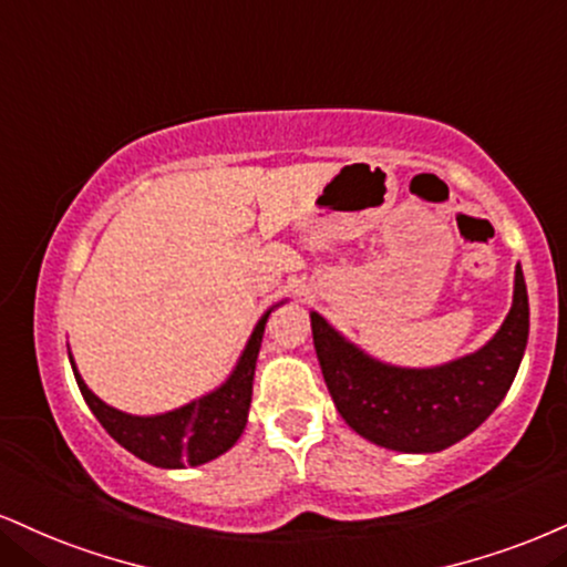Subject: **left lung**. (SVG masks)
<instances>
[{
  "label": "left lung",
  "instance_id": "obj_1",
  "mask_svg": "<svg viewBox=\"0 0 567 567\" xmlns=\"http://www.w3.org/2000/svg\"><path fill=\"white\" fill-rule=\"evenodd\" d=\"M313 349L340 417L361 439L395 452H441L502 404L528 343V292L515 269L513 309L481 351L433 370L380 364L311 313Z\"/></svg>",
  "mask_w": 567,
  "mask_h": 567
}]
</instances>
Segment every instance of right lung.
Instances as JSON below:
<instances>
[{"label":"right lung","instance_id":"obj_1","mask_svg":"<svg viewBox=\"0 0 567 567\" xmlns=\"http://www.w3.org/2000/svg\"><path fill=\"white\" fill-rule=\"evenodd\" d=\"M271 311H266L261 322L256 324L254 336H250L248 346H245L243 357L237 361L235 372L229 374L227 383L216 388L214 393L193 401V404L174 409L168 414H158V417H132V414L107 406L105 401H100L97 395L89 391L81 374L76 372V364L71 361L79 391L84 395L89 409L94 412V417L100 420V425L126 452H132L134 456H140V460H145L155 467L203 465V462H210L218 454L229 452L245 431L250 395H254L256 359L258 351H261L264 330Z\"/></svg>","mask_w":567,"mask_h":567}]
</instances>
